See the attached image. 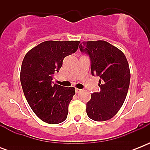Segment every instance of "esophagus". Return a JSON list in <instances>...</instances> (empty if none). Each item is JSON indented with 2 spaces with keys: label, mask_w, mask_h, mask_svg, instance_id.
<instances>
[{
  "label": "esophagus",
  "mask_w": 150,
  "mask_h": 150,
  "mask_svg": "<svg viewBox=\"0 0 150 150\" xmlns=\"http://www.w3.org/2000/svg\"><path fill=\"white\" fill-rule=\"evenodd\" d=\"M79 92H81V89H78V88H75V93H79Z\"/></svg>",
  "instance_id": "1"
}]
</instances>
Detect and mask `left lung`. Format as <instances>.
I'll return each instance as SVG.
<instances>
[{
    "label": "left lung",
    "mask_w": 150,
    "mask_h": 150,
    "mask_svg": "<svg viewBox=\"0 0 150 150\" xmlns=\"http://www.w3.org/2000/svg\"><path fill=\"white\" fill-rule=\"evenodd\" d=\"M81 52L91 61V73L99 76V93L91 94L86 103L89 118L105 121L112 118L122 107L130 83V69L125 55L104 40L82 42Z\"/></svg>",
    "instance_id": "8db88e82"
}]
</instances>
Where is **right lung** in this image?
Here are the masks:
<instances>
[{
  "label": "right lung",
  "mask_w": 150,
  "mask_h": 150,
  "mask_svg": "<svg viewBox=\"0 0 150 150\" xmlns=\"http://www.w3.org/2000/svg\"><path fill=\"white\" fill-rule=\"evenodd\" d=\"M79 41L48 40L29 50L22 61L20 81L27 102L39 118L48 124L63 122L74 87L61 86L52 81L66 56L78 50Z\"/></svg>",
  "instance_id": "1"
}]
</instances>
